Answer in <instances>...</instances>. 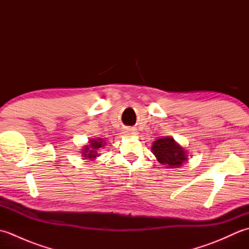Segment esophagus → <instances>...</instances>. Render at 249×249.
Masks as SVG:
<instances>
[{"label":"esophagus","instance_id":"34e87169","mask_svg":"<svg viewBox=\"0 0 249 249\" xmlns=\"http://www.w3.org/2000/svg\"><path fill=\"white\" fill-rule=\"evenodd\" d=\"M124 134H125V135H128V136H129V135L131 136V135H136L137 131H136L135 129H131V128H126L125 131H124Z\"/></svg>","mask_w":249,"mask_h":249}]
</instances>
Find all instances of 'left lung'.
<instances>
[{"label":"left lung","mask_w":249,"mask_h":249,"mask_svg":"<svg viewBox=\"0 0 249 249\" xmlns=\"http://www.w3.org/2000/svg\"><path fill=\"white\" fill-rule=\"evenodd\" d=\"M151 151L156 160L167 169L179 168L188 160V153L172 137H162L153 142Z\"/></svg>","instance_id":"left-lung-1"}]
</instances>
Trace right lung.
Instances as JSON below:
<instances>
[{"label": "right lung", "mask_w": 249, "mask_h": 249, "mask_svg": "<svg viewBox=\"0 0 249 249\" xmlns=\"http://www.w3.org/2000/svg\"><path fill=\"white\" fill-rule=\"evenodd\" d=\"M106 140L103 138H92L89 139L88 143L82 147L81 150V157L83 160H95L97 157H99V149L100 147H104L106 145Z\"/></svg>", "instance_id": "obj_1"}]
</instances>
